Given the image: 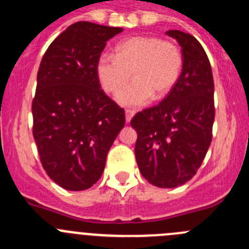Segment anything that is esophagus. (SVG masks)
<instances>
[{
  "label": "esophagus",
  "mask_w": 249,
  "mask_h": 249,
  "mask_svg": "<svg viewBox=\"0 0 249 249\" xmlns=\"http://www.w3.org/2000/svg\"><path fill=\"white\" fill-rule=\"evenodd\" d=\"M124 115H126V122L129 123L131 122L132 117L134 116V111H131V109H126V112H124Z\"/></svg>",
  "instance_id": "34e87169"
}]
</instances>
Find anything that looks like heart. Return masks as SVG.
<instances>
[{"label": "heart", "instance_id": "obj_1", "mask_svg": "<svg viewBox=\"0 0 249 249\" xmlns=\"http://www.w3.org/2000/svg\"><path fill=\"white\" fill-rule=\"evenodd\" d=\"M182 69V54L177 44L159 36H137L118 43L115 55L102 54L96 61V76L105 92L116 95L130 77L135 80L118 94V104L141 107L152 97H163L177 85Z\"/></svg>", "mask_w": 249, "mask_h": 249}]
</instances>
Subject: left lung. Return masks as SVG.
<instances>
[{"instance_id": "8db88e82", "label": "left lung", "mask_w": 249, "mask_h": 249, "mask_svg": "<svg viewBox=\"0 0 249 249\" xmlns=\"http://www.w3.org/2000/svg\"><path fill=\"white\" fill-rule=\"evenodd\" d=\"M179 43L182 70L177 85L157 106L137 113L136 160L158 188H177L196 174L213 140V77L204 48L189 33L168 31Z\"/></svg>"}]
</instances>
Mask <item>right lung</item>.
Here are the masks:
<instances>
[{
  "instance_id": "add662e5",
  "label": "right lung",
  "mask_w": 249,
  "mask_h": 249,
  "mask_svg": "<svg viewBox=\"0 0 249 249\" xmlns=\"http://www.w3.org/2000/svg\"><path fill=\"white\" fill-rule=\"evenodd\" d=\"M123 29L76 22L52 42L36 75L33 137L53 181L70 191L101 178L109 148L124 126V109L99 84L96 61Z\"/></svg>"
}]
</instances>
